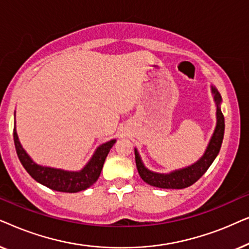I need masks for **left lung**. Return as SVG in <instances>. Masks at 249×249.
I'll return each instance as SVG.
<instances>
[{
    "label": "left lung",
    "instance_id": "8db88e82",
    "mask_svg": "<svg viewBox=\"0 0 249 249\" xmlns=\"http://www.w3.org/2000/svg\"><path fill=\"white\" fill-rule=\"evenodd\" d=\"M212 90L214 95H215V101L217 104V124L205 154L203 155V158L198 162H196L192 166L179 170V171L169 173V175H160V173L151 172L149 170L146 169L142 165L141 159H139L137 151H135L136 166H137L139 176H141V178L146 183H148V185L153 187H159V188L165 189L187 188V187L194 185L207 171V169L210 168L211 164H212L217 154H219L224 135V115L219 107L221 96L215 88H212Z\"/></svg>",
    "mask_w": 249,
    "mask_h": 249
}]
</instances>
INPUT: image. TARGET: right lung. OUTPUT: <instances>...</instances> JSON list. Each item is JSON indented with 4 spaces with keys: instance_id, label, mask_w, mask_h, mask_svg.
<instances>
[{
    "instance_id": "1",
    "label": "right lung",
    "mask_w": 249,
    "mask_h": 249,
    "mask_svg": "<svg viewBox=\"0 0 249 249\" xmlns=\"http://www.w3.org/2000/svg\"><path fill=\"white\" fill-rule=\"evenodd\" d=\"M13 141L20 162L26 171L32 176V178L35 179L37 182L49 187L50 189L62 193H78L94 185L101 175L108 152L115 142V141H111L100 146L88 164L81 171L68 172L59 169L45 168L34 163L20 145L16 127L13 129Z\"/></svg>"
}]
</instances>
